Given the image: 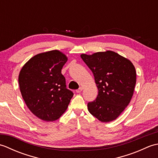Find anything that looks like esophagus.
Masks as SVG:
<instances>
[{
    "mask_svg": "<svg viewBox=\"0 0 158 158\" xmlns=\"http://www.w3.org/2000/svg\"><path fill=\"white\" fill-rule=\"evenodd\" d=\"M82 90H83V88H82V87H80V88L76 90V92L77 93H80V92H81Z\"/></svg>",
    "mask_w": 158,
    "mask_h": 158,
    "instance_id": "34e87169",
    "label": "esophagus"
}]
</instances>
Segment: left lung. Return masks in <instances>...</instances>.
Instances as JSON below:
<instances>
[{"instance_id": "obj_1", "label": "left lung", "mask_w": 158, "mask_h": 158, "mask_svg": "<svg viewBox=\"0 0 158 158\" xmlns=\"http://www.w3.org/2000/svg\"><path fill=\"white\" fill-rule=\"evenodd\" d=\"M81 58L92 71L98 89L96 100L88 104L89 112L102 122L116 119L133 96L136 81L133 64L112 51Z\"/></svg>"}]
</instances>
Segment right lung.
<instances>
[{
  "label": "right lung",
  "instance_id": "obj_1",
  "mask_svg": "<svg viewBox=\"0 0 158 158\" xmlns=\"http://www.w3.org/2000/svg\"><path fill=\"white\" fill-rule=\"evenodd\" d=\"M67 60L63 53L52 50L33 56L19 72V89L26 105L45 122L59 119L73 96L61 73Z\"/></svg>",
  "mask_w": 158,
  "mask_h": 158
}]
</instances>
